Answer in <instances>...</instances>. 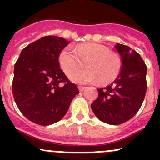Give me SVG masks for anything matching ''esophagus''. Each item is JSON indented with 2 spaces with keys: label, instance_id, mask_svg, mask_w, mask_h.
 I'll return each mask as SVG.
<instances>
[{
  "label": "esophagus",
  "instance_id": "1",
  "mask_svg": "<svg viewBox=\"0 0 160 160\" xmlns=\"http://www.w3.org/2000/svg\"><path fill=\"white\" fill-rule=\"evenodd\" d=\"M86 89V87H82V86H78V90L80 92H82L83 90Z\"/></svg>",
  "mask_w": 160,
  "mask_h": 160
}]
</instances>
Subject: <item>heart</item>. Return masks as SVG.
<instances>
[{
	"mask_svg": "<svg viewBox=\"0 0 160 160\" xmlns=\"http://www.w3.org/2000/svg\"><path fill=\"white\" fill-rule=\"evenodd\" d=\"M59 65L66 75L82 66L86 69L70 75L71 81L78 83H90L98 81L107 84L118 77L122 62L118 55L109 51L107 46L98 43H85L73 49L66 47L62 50L58 57Z\"/></svg>",
	"mask_w": 160,
	"mask_h": 160,
	"instance_id": "b5f03b06",
	"label": "heart"
}]
</instances>
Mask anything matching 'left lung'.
Instances as JSON below:
<instances>
[{
	"mask_svg": "<svg viewBox=\"0 0 160 160\" xmlns=\"http://www.w3.org/2000/svg\"><path fill=\"white\" fill-rule=\"evenodd\" d=\"M115 49L122 58L119 75L111 85L97 89L98 97L91 109L102 122L119 125L135 116L147 91L148 67L141 56L129 46L117 43Z\"/></svg>",
	"mask_w": 160,
	"mask_h": 160,
	"instance_id": "obj_1",
	"label": "left lung"
}]
</instances>
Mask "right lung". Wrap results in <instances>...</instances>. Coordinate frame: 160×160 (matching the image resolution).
<instances>
[{"mask_svg": "<svg viewBox=\"0 0 160 160\" xmlns=\"http://www.w3.org/2000/svg\"><path fill=\"white\" fill-rule=\"evenodd\" d=\"M68 44L60 37H44L22 49L14 66L15 102L24 116L38 125L60 121L79 94L58 62L59 54Z\"/></svg>", "mask_w": 160, "mask_h": 160, "instance_id": "obj_1", "label": "right lung"}]
</instances>
